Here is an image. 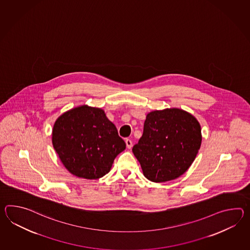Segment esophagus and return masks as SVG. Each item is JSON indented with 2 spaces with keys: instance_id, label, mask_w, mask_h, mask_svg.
I'll return each mask as SVG.
<instances>
[{
  "instance_id": "esophagus-1",
  "label": "esophagus",
  "mask_w": 250,
  "mask_h": 250,
  "mask_svg": "<svg viewBox=\"0 0 250 250\" xmlns=\"http://www.w3.org/2000/svg\"><path fill=\"white\" fill-rule=\"evenodd\" d=\"M125 144H126V147L128 149H131L132 146H133V142L130 140V139H126L125 140Z\"/></svg>"
}]
</instances>
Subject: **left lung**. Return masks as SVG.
I'll use <instances>...</instances> for the list:
<instances>
[{
	"label": "left lung",
	"mask_w": 250,
	"mask_h": 250,
	"mask_svg": "<svg viewBox=\"0 0 250 250\" xmlns=\"http://www.w3.org/2000/svg\"><path fill=\"white\" fill-rule=\"evenodd\" d=\"M202 143L196 118L179 108L151 111L133 152L145 178L161 183L176 179L191 166Z\"/></svg>",
	"instance_id": "left-lung-1"
}]
</instances>
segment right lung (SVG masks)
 I'll return each mask as SVG.
<instances>
[{"label":"right lung","mask_w":250,"mask_h":250,"mask_svg":"<svg viewBox=\"0 0 250 250\" xmlns=\"http://www.w3.org/2000/svg\"><path fill=\"white\" fill-rule=\"evenodd\" d=\"M52 143L67 170L78 178L97 179L109 172L125 143L101 108L81 105L56 119Z\"/></svg>","instance_id":"1"}]
</instances>
